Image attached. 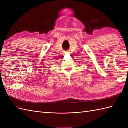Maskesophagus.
I'll use <instances>...</instances> for the list:
<instances>
[{
	"mask_svg": "<svg viewBox=\"0 0 128 128\" xmlns=\"http://www.w3.org/2000/svg\"><path fill=\"white\" fill-rule=\"evenodd\" d=\"M67 53H68V52H67Z\"/></svg>",
	"mask_w": 128,
	"mask_h": 128,
	"instance_id": "esophagus-1",
	"label": "esophagus"
}]
</instances>
